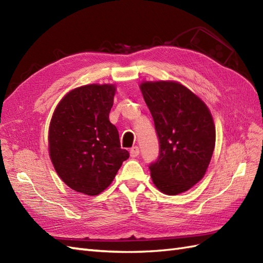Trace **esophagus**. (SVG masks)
Returning <instances> with one entry per match:
<instances>
[{"label":"esophagus","mask_w":263,"mask_h":263,"mask_svg":"<svg viewBox=\"0 0 263 263\" xmlns=\"http://www.w3.org/2000/svg\"><path fill=\"white\" fill-rule=\"evenodd\" d=\"M139 153H140V150H139L138 146L131 147V150H130V156H131V158H137V157L139 156Z\"/></svg>","instance_id":"34e87169"}]
</instances>
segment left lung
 <instances>
[{
  "instance_id": "obj_1",
  "label": "left lung",
  "mask_w": 263,
  "mask_h": 263,
  "mask_svg": "<svg viewBox=\"0 0 263 263\" xmlns=\"http://www.w3.org/2000/svg\"><path fill=\"white\" fill-rule=\"evenodd\" d=\"M159 138L160 151L149 165L158 189L185 192L203 178L215 144L213 119L203 101L174 81L140 85Z\"/></svg>"
}]
</instances>
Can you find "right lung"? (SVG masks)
<instances>
[{
	"instance_id": "obj_1",
	"label": "right lung",
	"mask_w": 263,
	"mask_h": 263,
	"mask_svg": "<svg viewBox=\"0 0 263 263\" xmlns=\"http://www.w3.org/2000/svg\"><path fill=\"white\" fill-rule=\"evenodd\" d=\"M116 86L89 84L60 101L49 129L53 166L72 190L98 196L111 184L129 152L109 120Z\"/></svg>"
}]
</instances>
